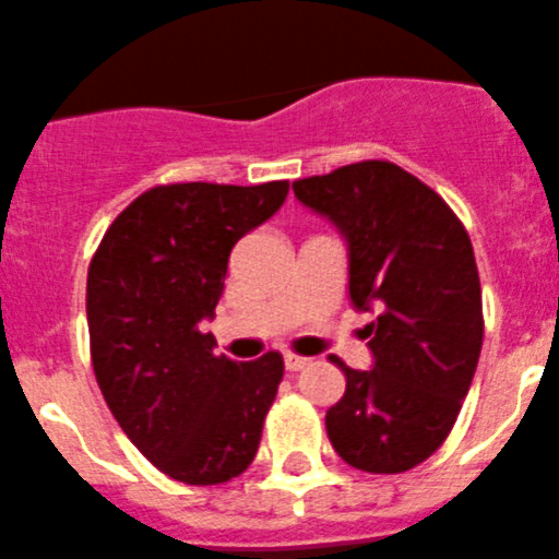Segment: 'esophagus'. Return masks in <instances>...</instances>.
Wrapping results in <instances>:
<instances>
[{
	"label": "esophagus",
	"instance_id": "obj_1",
	"mask_svg": "<svg viewBox=\"0 0 559 559\" xmlns=\"http://www.w3.org/2000/svg\"><path fill=\"white\" fill-rule=\"evenodd\" d=\"M284 364L289 372H300V369H306L311 364L309 356H297V353H286L284 356Z\"/></svg>",
	"mask_w": 559,
	"mask_h": 559
}]
</instances>
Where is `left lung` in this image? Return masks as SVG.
<instances>
[{"label":"left lung","instance_id":"left-lung-1","mask_svg":"<svg viewBox=\"0 0 559 559\" xmlns=\"http://www.w3.org/2000/svg\"><path fill=\"white\" fill-rule=\"evenodd\" d=\"M297 201L336 223L350 250L356 309L374 369L347 378L325 414L344 463L403 474L444 444L483 350V292L466 228L450 203L394 162L364 159L292 185Z\"/></svg>","mask_w":559,"mask_h":559}]
</instances>
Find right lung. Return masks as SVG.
Wrapping results in <instances>:
<instances>
[{"label":"right lung","mask_w":559,"mask_h":559,"mask_svg":"<svg viewBox=\"0 0 559 559\" xmlns=\"http://www.w3.org/2000/svg\"><path fill=\"white\" fill-rule=\"evenodd\" d=\"M289 181H181L134 198L87 270L96 383L129 441L170 479L221 485L253 463L284 358L215 356V314L239 237L286 201Z\"/></svg>","instance_id":"obj_1"}]
</instances>
